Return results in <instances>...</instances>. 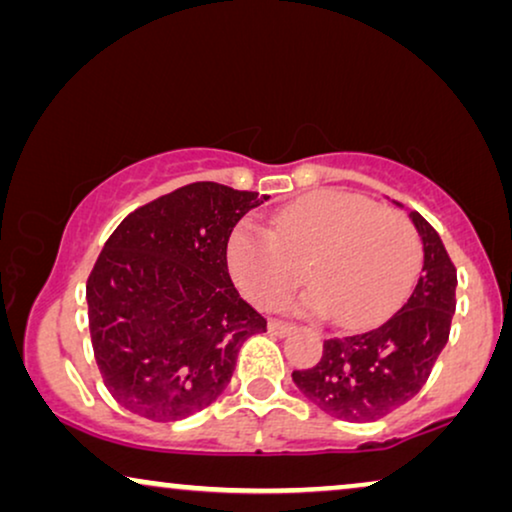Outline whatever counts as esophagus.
<instances>
[{"label":"esophagus","instance_id":"obj_1","mask_svg":"<svg viewBox=\"0 0 512 512\" xmlns=\"http://www.w3.org/2000/svg\"><path fill=\"white\" fill-rule=\"evenodd\" d=\"M296 331V326L293 324H284V321H270L268 324V333L270 335H277V338H286V335Z\"/></svg>","mask_w":512,"mask_h":512}]
</instances>
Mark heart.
Instances as JSON below:
<instances>
[{
  "mask_svg": "<svg viewBox=\"0 0 512 512\" xmlns=\"http://www.w3.org/2000/svg\"><path fill=\"white\" fill-rule=\"evenodd\" d=\"M226 261L251 303L275 310L307 277L314 289L298 310L333 314L345 328L380 324L415 284L422 242L408 216L347 191H321L270 216V228L242 221Z\"/></svg>",
  "mask_w": 512,
  "mask_h": 512,
  "instance_id": "b5f03b06",
  "label": "heart"
}]
</instances>
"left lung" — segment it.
<instances>
[{
  "label": "left lung",
  "mask_w": 512,
  "mask_h": 512,
  "mask_svg": "<svg viewBox=\"0 0 512 512\" xmlns=\"http://www.w3.org/2000/svg\"><path fill=\"white\" fill-rule=\"evenodd\" d=\"M408 216L424 247L422 277L408 303L373 331L326 340L317 366L291 375L307 401L345 422H377L412 401L450 338L457 270L429 221Z\"/></svg>",
  "instance_id": "obj_1"
}]
</instances>
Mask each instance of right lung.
<instances>
[{
    "label": "right lung",
    "instance_id": "right-lung-1",
    "mask_svg": "<svg viewBox=\"0 0 512 512\" xmlns=\"http://www.w3.org/2000/svg\"><path fill=\"white\" fill-rule=\"evenodd\" d=\"M268 195L198 181L125 216L86 284L90 340L109 394L151 422H179L226 391L265 319L228 275L237 221Z\"/></svg>",
    "mask_w": 512,
    "mask_h": 512
}]
</instances>
